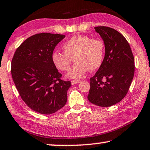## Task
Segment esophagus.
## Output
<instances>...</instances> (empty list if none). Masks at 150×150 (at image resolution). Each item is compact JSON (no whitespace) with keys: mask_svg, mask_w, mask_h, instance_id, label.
I'll list each match as a JSON object with an SVG mask.
<instances>
[{"mask_svg":"<svg viewBox=\"0 0 150 150\" xmlns=\"http://www.w3.org/2000/svg\"><path fill=\"white\" fill-rule=\"evenodd\" d=\"M79 82H80V81L79 80H72L71 81L72 85H75V84H76V83H78Z\"/></svg>","mask_w":150,"mask_h":150,"instance_id":"esophagus-1","label":"esophagus"}]
</instances>
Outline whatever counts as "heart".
I'll return each instance as SVG.
<instances>
[{
  "instance_id": "b5f03b06",
  "label": "heart",
  "mask_w": 150,
  "mask_h": 150,
  "mask_svg": "<svg viewBox=\"0 0 150 150\" xmlns=\"http://www.w3.org/2000/svg\"><path fill=\"white\" fill-rule=\"evenodd\" d=\"M62 49L64 53L53 52L51 60L59 71H67L73 58L75 63L66 75L69 79L81 78L88 70L96 71L103 63L105 46L102 40L99 38L75 35L63 44Z\"/></svg>"
}]
</instances>
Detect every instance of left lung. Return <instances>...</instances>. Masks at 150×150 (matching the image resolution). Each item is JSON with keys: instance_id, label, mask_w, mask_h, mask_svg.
Masks as SVG:
<instances>
[{"instance_id": "1", "label": "left lung", "mask_w": 150, "mask_h": 150, "mask_svg": "<svg viewBox=\"0 0 150 150\" xmlns=\"http://www.w3.org/2000/svg\"><path fill=\"white\" fill-rule=\"evenodd\" d=\"M95 30L104 42L105 56L90 79L88 99L98 106L109 107L121 101L128 92L134 74V59L129 43L119 31L103 26Z\"/></svg>"}]
</instances>
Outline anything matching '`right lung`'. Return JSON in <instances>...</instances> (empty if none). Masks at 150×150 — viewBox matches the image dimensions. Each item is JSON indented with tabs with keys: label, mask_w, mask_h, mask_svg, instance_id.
<instances>
[{
	"label": "right lung",
	"mask_w": 150,
	"mask_h": 150,
	"mask_svg": "<svg viewBox=\"0 0 150 150\" xmlns=\"http://www.w3.org/2000/svg\"><path fill=\"white\" fill-rule=\"evenodd\" d=\"M64 38L61 34L38 33L24 41L13 55V82L24 102L36 112L55 113L67 101L71 83L62 80V74L51 60L55 47Z\"/></svg>",
	"instance_id": "1"
}]
</instances>
